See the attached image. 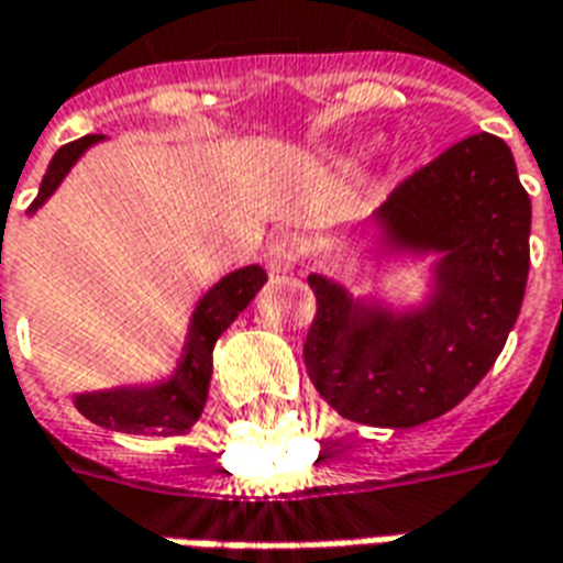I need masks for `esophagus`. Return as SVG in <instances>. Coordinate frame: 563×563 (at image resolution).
Returning <instances> with one entry per match:
<instances>
[{
    "instance_id": "esophagus-1",
    "label": "esophagus",
    "mask_w": 563,
    "mask_h": 563,
    "mask_svg": "<svg viewBox=\"0 0 563 563\" xmlns=\"http://www.w3.org/2000/svg\"><path fill=\"white\" fill-rule=\"evenodd\" d=\"M305 256V238L295 232L277 234L268 244V265L271 271H292Z\"/></svg>"
}]
</instances>
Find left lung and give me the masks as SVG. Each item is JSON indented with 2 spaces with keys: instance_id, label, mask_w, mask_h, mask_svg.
<instances>
[{
  "instance_id": "left-lung-1",
  "label": "left lung",
  "mask_w": 563,
  "mask_h": 563,
  "mask_svg": "<svg viewBox=\"0 0 563 563\" xmlns=\"http://www.w3.org/2000/svg\"><path fill=\"white\" fill-rule=\"evenodd\" d=\"M379 220L391 244L446 253L437 301L413 317H365L313 274L305 365L343 419L413 428L464 401L504 350L531 265V198L507 144L479 132L404 177Z\"/></svg>"
}]
</instances>
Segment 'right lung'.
<instances>
[{
  "label": "right lung",
  "instance_id": "obj_1",
  "mask_svg": "<svg viewBox=\"0 0 563 563\" xmlns=\"http://www.w3.org/2000/svg\"><path fill=\"white\" fill-rule=\"evenodd\" d=\"M99 139L102 135H84V139L68 141V144L56 150L54 159L47 165V174H44L42 189H38V196L30 205V210L38 208L44 198L54 192L80 153ZM265 280H268V274L258 265H250V268L229 274L196 307L184 362H180L177 374L168 383L153 386V389H114L80 395V413L87 416L90 422L102 424V428L126 431V434H186L198 422V416L205 410V401H208V383L210 371H213V343H217L222 331L232 325L234 317L256 298Z\"/></svg>",
  "mask_w": 563,
  "mask_h": 563
}]
</instances>
